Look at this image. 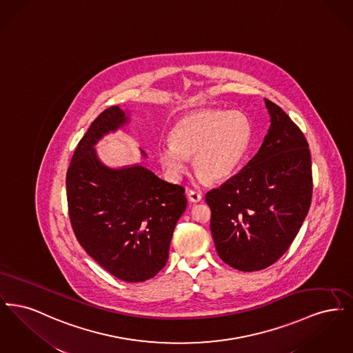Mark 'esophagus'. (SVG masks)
I'll use <instances>...</instances> for the list:
<instances>
[{"instance_id": "1", "label": "esophagus", "mask_w": 353, "mask_h": 353, "mask_svg": "<svg viewBox=\"0 0 353 353\" xmlns=\"http://www.w3.org/2000/svg\"><path fill=\"white\" fill-rule=\"evenodd\" d=\"M186 196H188L189 201L200 202L202 200L201 192H199V190H193V189H189V190L186 192Z\"/></svg>"}]
</instances>
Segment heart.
Returning a JSON list of instances; mask_svg holds the SVG:
<instances>
[{"instance_id":"obj_1","label":"heart","mask_w":353,"mask_h":353,"mask_svg":"<svg viewBox=\"0 0 353 353\" xmlns=\"http://www.w3.org/2000/svg\"><path fill=\"white\" fill-rule=\"evenodd\" d=\"M249 119L238 111L201 110L180 119L170 131V143L157 156L172 179H179L192 156L194 170L209 181L230 177L252 143Z\"/></svg>"}]
</instances>
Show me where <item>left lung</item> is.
Listing matches in <instances>:
<instances>
[{
  "instance_id": "1",
  "label": "left lung",
  "mask_w": 353,
  "mask_h": 353,
  "mask_svg": "<svg viewBox=\"0 0 353 353\" xmlns=\"http://www.w3.org/2000/svg\"><path fill=\"white\" fill-rule=\"evenodd\" d=\"M265 103L271 125L259 151L205 196L219 258L239 271L275 263L299 233L312 199L308 143L279 105Z\"/></svg>"
}]
</instances>
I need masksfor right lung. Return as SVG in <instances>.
I'll return each mask as SVG.
<instances>
[{"label": "right lung", "mask_w": 353, "mask_h": 353, "mask_svg": "<svg viewBox=\"0 0 353 353\" xmlns=\"http://www.w3.org/2000/svg\"><path fill=\"white\" fill-rule=\"evenodd\" d=\"M127 120L112 105L91 123L72 154L66 193L81 246L105 271L134 283L151 279L165 266L186 197L181 185L167 183L139 164L120 169L101 164L94 145Z\"/></svg>", "instance_id": "add662e5"}]
</instances>
